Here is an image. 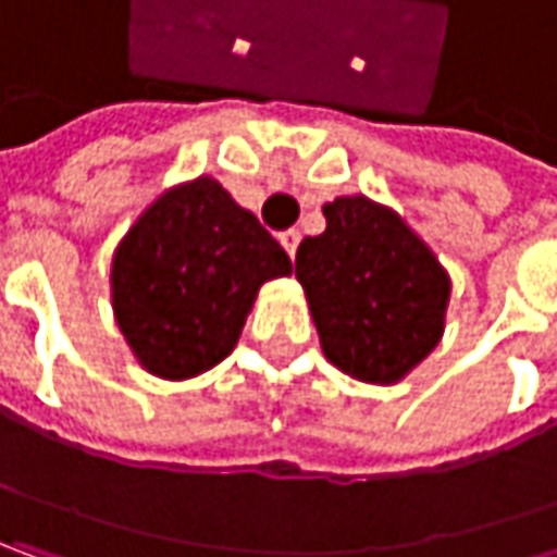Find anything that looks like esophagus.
Returning <instances> with one entry per match:
<instances>
[{"label":"esophagus","instance_id":"obj_1","mask_svg":"<svg viewBox=\"0 0 557 557\" xmlns=\"http://www.w3.org/2000/svg\"><path fill=\"white\" fill-rule=\"evenodd\" d=\"M280 246L286 249V255H289V258H296V249H299V231L280 233Z\"/></svg>","mask_w":557,"mask_h":557}]
</instances>
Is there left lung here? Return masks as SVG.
Masks as SVG:
<instances>
[{"label": "left lung", "mask_w": 557, "mask_h": 557, "mask_svg": "<svg viewBox=\"0 0 557 557\" xmlns=\"http://www.w3.org/2000/svg\"><path fill=\"white\" fill-rule=\"evenodd\" d=\"M324 218L296 252L324 355L364 383H396L443 336L446 271L399 214L364 196L330 202Z\"/></svg>", "instance_id": "obj_1"}]
</instances>
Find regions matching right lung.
<instances>
[{"label":"right lung","mask_w":557,"mask_h":557,"mask_svg":"<svg viewBox=\"0 0 557 557\" xmlns=\"http://www.w3.org/2000/svg\"><path fill=\"white\" fill-rule=\"evenodd\" d=\"M289 271V255L252 211L199 177L164 193L117 246V326L143 368L186 380L231 355L258 286Z\"/></svg>","instance_id":"right-lung-1"}]
</instances>
